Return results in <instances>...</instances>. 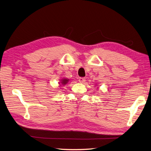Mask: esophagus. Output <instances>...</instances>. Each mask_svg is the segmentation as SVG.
<instances>
[{
  "label": "esophagus",
  "instance_id": "obj_1",
  "mask_svg": "<svg viewBox=\"0 0 151 151\" xmlns=\"http://www.w3.org/2000/svg\"><path fill=\"white\" fill-rule=\"evenodd\" d=\"M78 81L80 83H81V84H83V83H84L86 81V79L84 78H80Z\"/></svg>",
  "mask_w": 151,
  "mask_h": 151
}]
</instances>
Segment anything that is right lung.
Segmentation results:
<instances>
[{
  "instance_id": "right-lung-1",
  "label": "right lung",
  "mask_w": 151,
  "mask_h": 151,
  "mask_svg": "<svg viewBox=\"0 0 151 151\" xmlns=\"http://www.w3.org/2000/svg\"><path fill=\"white\" fill-rule=\"evenodd\" d=\"M69 82V79H68V78H62L58 83V84H60V87H62V86H65Z\"/></svg>"
}]
</instances>
